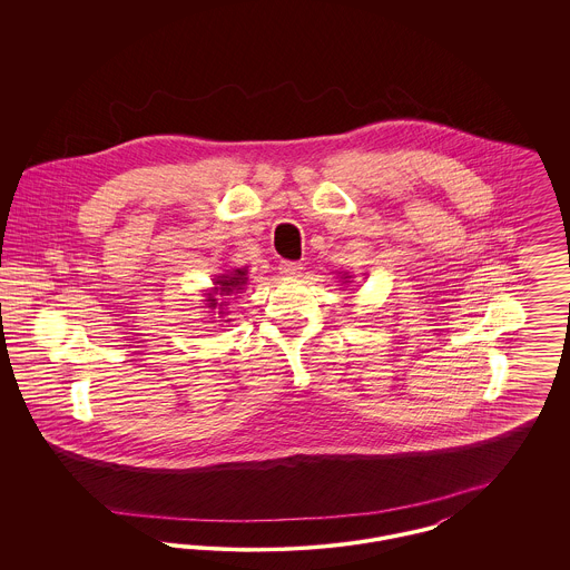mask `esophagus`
Returning a JSON list of instances; mask_svg holds the SVG:
<instances>
[{"mask_svg": "<svg viewBox=\"0 0 570 570\" xmlns=\"http://www.w3.org/2000/svg\"><path fill=\"white\" fill-rule=\"evenodd\" d=\"M301 269H303L301 263H295V261H282L279 263V273L286 275V277H297Z\"/></svg>", "mask_w": 570, "mask_h": 570, "instance_id": "obj_1", "label": "esophagus"}]
</instances>
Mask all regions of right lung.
<instances>
[{"label":"right lung","mask_w":570,"mask_h":570,"mask_svg":"<svg viewBox=\"0 0 570 570\" xmlns=\"http://www.w3.org/2000/svg\"><path fill=\"white\" fill-rule=\"evenodd\" d=\"M216 288L212 293H207V307L209 309H216L219 307V314H224V305H228V301H217L219 297H226V295H235V293H242L245 284H247V269H233V272L222 273L217 275Z\"/></svg>","instance_id":"1"}]
</instances>
